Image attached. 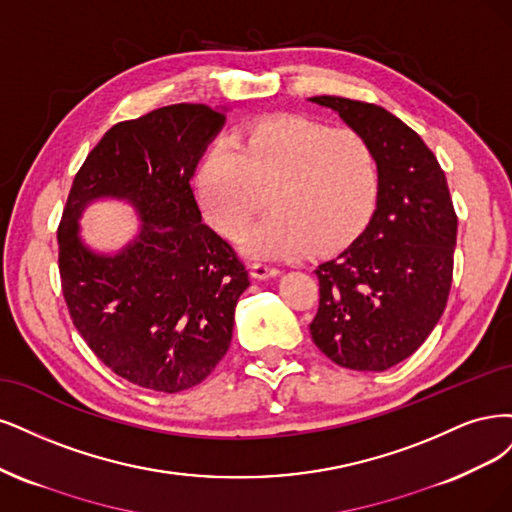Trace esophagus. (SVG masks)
Instances as JSON below:
<instances>
[{"mask_svg": "<svg viewBox=\"0 0 512 512\" xmlns=\"http://www.w3.org/2000/svg\"><path fill=\"white\" fill-rule=\"evenodd\" d=\"M251 274L255 278H272L276 274H280V268L274 266L270 261H253L251 263Z\"/></svg>", "mask_w": 512, "mask_h": 512, "instance_id": "obj_1", "label": "esophagus"}]
</instances>
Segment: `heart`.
I'll return each instance as SVG.
<instances>
[{
	"mask_svg": "<svg viewBox=\"0 0 512 512\" xmlns=\"http://www.w3.org/2000/svg\"><path fill=\"white\" fill-rule=\"evenodd\" d=\"M378 168L359 129L278 114L208 148L195 176L206 221L236 240L270 200L272 212L242 236L255 257H298L334 249L366 219Z\"/></svg>",
	"mask_w": 512,
	"mask_h": 512,
	"instance_id": "obj_1",
	"label": "heart"
}]
</instances>
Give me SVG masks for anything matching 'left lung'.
Returning <instances> with one entry per match:
<instances>
[{"mask_svg": "<svg viewBox=\"0 0 512 512\" xmlns=\"http://www.w3.org/2000/svg\"><path fill=\"white\" fill-rule=\"evenodd\" d=\"M364 134L376 157V210L364 234L315 270L310 336L334 364L383 372L415 353L447 308L457 214L436 155L385 108L319 95Z\"/></svg>", "mask_w": 512, "mask_h": 512, "instance_id": "left-lung-1", "label": "left lung"}]
</instances>
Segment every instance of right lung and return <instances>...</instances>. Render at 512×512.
I'll use <instances>...</instances> for the list:
<instances>
[{
  "mask_svg": "<svg viewBox=\"0 0 512 512\" xmlns=\"http://www.w3.org/2000/svg\"><path fill=\"white\" fill-rule=\"evenodd\" d=\"M225 114L174 104L112 125L74 176L57 229L59 276L78 334L125 381L185 391L219 364L249 272L202 223L189 180ZM125 196L145 225L119 256H95L75 236L81 208Z\"/></svg>",
  "mask_w": 512,
  "mask_h": 512,
  "instance_id": "add662e5",
  "label": "right lung"
}]
</instances>
